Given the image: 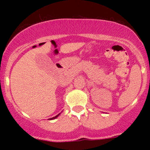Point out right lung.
Returning <instances> with one entry per match:
<instances>
[{
	"label": "right lung",
	"instance_id": "add662e5",
	"mask_svg": "<svg viewBox=\"0 0 150 150\" xmlns=\"http://www.w3.org/2000/svg\"><path fill=\"white\" fill-rule=\"evenodd\" d=\"M60 114H61V113H59V114H58V115H57V116H56L53 117V118H49V120H53V119H55V118H57V117H58V116H59V115H60Z\"/></svg>",
	"mask_w": 150,
	"mask_h": 150
}]
</instances>
